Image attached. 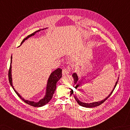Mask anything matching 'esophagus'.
<instances>
[{
    "label": "esophagus",
    "instance_id": "esophagus-1",
    "mask_svg": "<svg viewBox=\"0 0 130 130\" xmlns=\"http://www.w3.org/2000/svg\"><path fill=\"white\" fill-rule=\"evenodd\" d=\"M62 73L63 75H68L69 74V70L67 69H63L62 71Z\"/></svg>",
    "mask_w": 130,
    "mask_h": 130
}]
</instances>
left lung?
<instances>
[{"instance_id": "obj_1", "label": "left lung", "mask_w": 130, "mask_h": 130, "mask_svg": "<svg viewBox=\"0 0 130 130\" xmlns=\"http://www.w3.org/2000/svg\"><path fill=\"white\" fill-rule=\"evenodd\" d=\"M72 77H73L74 79V87H75V88H76V89L77 88L78 86L79 85L80 83V81H79V77H78L77 74L76 73V72H74V73H73V74H72ZM118 80H119V77H117V80L116 81V83H115V85L113 89H112V91L111 92V93H110L109 95H108L107 97H106V98L104 99V100H102L101 101H96V102H90V103H86V102H82V101H80L79 100L77 99V98H76V96L74 95L73 90L71 89V91L70 92H71V94H73L74 97L75 99L76 100V102L78 103V104H79V105H80V106H83V107H87V108H92V107H96V106H99L100 105H101V104L103 103V102H104V101H106V100H107L108 98L110 97V96L111 94H112V92L113 91L114 89H115V87H116V85H117V83H118Z\"/></svg>"}]
</instances>
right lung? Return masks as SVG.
Returning a JSON list of instances; mask_svg holds the SVG:
<instances>
[{
    "mask_svg": "<svg viewBox=\"0 0 130 130\" xmlns=\"http://www.w3.org/2000/svg\"><path fill=\"white\" fill-rule=\"evenodd\" d=\"M47 28H45L43 29H40L39 30L36 31L35 32H33L32 34L28 35V37H26L25 38H24L23 39V40L22 41L20 45H22L24 41H25L26 40H27L29 38L32 37V36H34L36 33L40 31L41 30H43L44 29H46ZM11 63H12V55L11 56V61H10V68H9V83L10 85L11 86L12 88L14 90V91L15 92V93L17 94V95L19 96V97L23 101H24L25 103L28 104L30 105H31L32 106L34 107H41L43 106L44 105L47 104L48 102H49L51 99H52L53 95L54 93V92H55V90H56V83L58 81L61 79L62 77V69L58 68L56 69L55 70H54L51 72V74L50 75V76L48 78L47 80V82L46 84V90H45V94L44 95V97L41 99L40 100H39L38 102H34L33 101H30L28 100H25L24 99L22 96H21L19 93H18L15 89H14V87L13 85V80H12V75H11Z\"/></svg>",
    "mask_w": 130,
    "mask_h": 130,
    "instance_id": "add662e5",
    "label": "right lung"
}]
</instances>
